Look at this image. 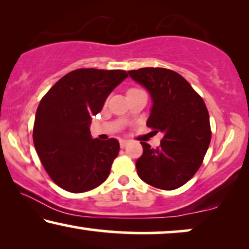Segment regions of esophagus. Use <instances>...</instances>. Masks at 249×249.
<instances>
[{
  "instance_id": "obj_1",
  "label": "esophagus",
  "mask_w": 249,
  "mask_h": 249,
  "mask_svg": "<svg viewBox=\"0 0 249 249\" xmlns=\"http://www.w3.org/2000/svg\"><path fill=\"white\" fill-rule=\"evenodd\" d=\"M119 142H120V147L121 148H124L125 146H127L128 142H129V141H127V139H120V141H119Z\"/></svg>"
}]
</instances>
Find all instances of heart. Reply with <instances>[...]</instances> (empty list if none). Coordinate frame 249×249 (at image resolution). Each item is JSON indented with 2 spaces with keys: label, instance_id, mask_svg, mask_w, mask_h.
I'll list each match as a JSON object with an SVG mask.
<instances>
[{
  "label": "heart",
  "instance_id": "heart-1",
  "mask_svg": "<svg viewBox=\"0 0 249 249\" xmlns=\"http://www.w3.org/2000/svg\"><path fill=\"white\" fill-rule=\"evenodd\" d=\"M129 90H134V89H129ZM129 90H128V91H129Z\"/></svg>",
  "mask_w": 249,
  "mask_h": 249
}]
</instances>
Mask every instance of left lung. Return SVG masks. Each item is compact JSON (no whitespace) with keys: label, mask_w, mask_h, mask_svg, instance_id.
<instances>
[{"label":"left lung","mask_w":249,"mask_h":249,"mask_svg":"<svg viewBox=\"0 0 249 249\" xmlns=\"http://www.w3.org/2000/svg\"><path fill=\"white\" fill-rule=\"evenodd\" d=\"M128 73L151 96L146 124L163 135L156 148L141 142L142 155L136 161L139 178L155 188H179L197 172L210 146L206 105L188 81L175 71L142 68Z\"/></svg>","instance_id":"obj_1"}]
</instances>
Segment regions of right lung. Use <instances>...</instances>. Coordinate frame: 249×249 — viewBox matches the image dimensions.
I'll list each match as a JSON object with an SVG mask.
<instances>
[{
	"mask_svg": "<svg viewBox=\"0 0 249 249\" xmlns=\"http://www.w3.org/2000/svg\"><path fill=\"white\" fill-rule=\"evenodd\" d=\"M128 74L124 70L77 69L61 78L37 107L33 139L40 162L70 193L96 188L107 179L120 151L117 139L90 135L91 117Z\"/></svg>",
	"mask_w": 249,
	"mask_h": 249,
	"instance_id": "1",
	"label": "right lung"
}]
</instances>
